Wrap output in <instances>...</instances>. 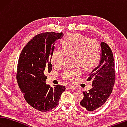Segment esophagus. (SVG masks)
Returning a JSON list of instances; mask_svg holds the SVG:
<instances>
[{"label":"esophagus","mask_w":127,"mask_h":127,"mask_svg":"<svg viewBox=\"0 0 127 127\" xmlns=\"http://www.w3.org/2000/svg\"><path fill=\"white\" fill-rule=\"evenodd\" d=\"M67 89H71V90H76L77 88L75 87V86H68L67 87Z\"/></svg>","instance_id":"obj_1"}]
</instances>
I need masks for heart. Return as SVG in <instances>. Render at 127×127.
Here are the masks:
<instances>
[{"mask_svg": "<svg viewBox=\"0 0 127 127\" xmlns=\"http://www.w3.org/2000/svg\"><path fill=\"white\" fill-rule=\"evenodd\" d=\"M62 49L55 50L51 55V62L55 67L63 65L66 55H74L75 65H81L85 69L94 68L99 63L100 53L99 42L95 39L77 33H68L62 40ZM81 75L79 67L66 70L62 77L66 81L74 83Z\"/></svg>", "mask_w": 127, "mask_h": 127, "instance_id": "obj_1", "label": "heart"}]
</instances>
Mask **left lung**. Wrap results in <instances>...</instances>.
<instances>
[{"label":"left lung","instance_id":"left-lung-1","mask_svg":"<svg viewBox=\"0 0 127 127\" xmlns=\"http://www.w3.org/2000/svg\"><path fill=\"white\" fill-rule=\"evenodd\" d=\"M101 57L99 66L89 75L88 81H92L93 88L83 92L80 105L90 112L101 106L112 92L115 80V65L113 52L105 42L101 43Z\"/></svg>","mask_w":127,"mask_h":127}]
</instances>
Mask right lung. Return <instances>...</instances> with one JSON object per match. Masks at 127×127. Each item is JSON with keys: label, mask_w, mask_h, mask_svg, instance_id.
<instances>
[{"label": "right lung", "mask_w": 127, "mask_h": 127, "mask_svg": "<svg viewBox=\"0 0 127 127\" xmlns=\"http://www.w3.org/2000/svg\"><path fill=\"white\" fill-rule=\"evenodd\" d=\"M63 33L53 32L35 35L24 46L20 55L16 78L26 101L42 112H48L59 104L64 86L47 85L45 74L52 70L51 57L55 42Z\"/></svg>", "instance_id": "right-lung-1"}]
</instances>
